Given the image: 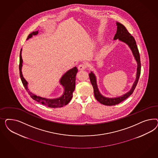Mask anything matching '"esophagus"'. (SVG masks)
<instances>
[{
  "label": "esophagus",
  "instance_id": "obj_1",
  "mask_svg": "<svg viewBox=\"0 0 158 158\" xmlns=\"http://www.w3.org/2000/svg\"><path fill=\"white\" fill-rule=\"evenodd\" d=\"M86 65H85V64H80L79 66H78V69L79 70H85V69H86Z\"/></svg>",
  "mask_w": 158,
  "mask_h": 158
}]
</instances>
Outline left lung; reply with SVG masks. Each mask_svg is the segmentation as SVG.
<instances>
[{"mask_svg": "<svg viewBox=\"0 0 158 158\" xmlns=\"http://www.w3.org/2000/svg\"><path fill=\"white\" fill-rule=\"evenodd\" d=\"M116 25H117V31L115 34L114 39L116 40L118 39L119 40L126 43L129 46V48L132 51L134 58L137 62V75H136V79L134 81V84L129 91H128L127 93L120 97H116V98H108V97H104L99 91L97 85V81H96L95 75L93 73V72H91V73H89V77L90 79L91 85L93 87L94 94L96 100L98 102H100L102 104L108 105V106H112V105H115L119 104L120 102H122L123 101L126 100L127 98H128L133 93L134 89L137 85L140 73H141V62H140L139 53V49L136 44V42L134 39V37L130 34L123 25L117 22Z\"/></svg>", "mask_w": 158, "mask_h": 158, "instance_id": "left-lung-1", "label": "left lung"}]
</instances>
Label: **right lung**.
<instances>
[{"mask_svg":"<svg viewBox=\"0 0 158 158\" xmlns=\"http://www.w3.org/2000/svg\"><path fill=\"white\" fill-rule=\"evenodd\" d=\"M38 34V31L33 32L31 34H29L27 38V40L28 39L32 37V36L36 35ZM21 51L22 48L20 51L19 54V76L21 77L22 83L24 85L25 89L28 91L29 94L31 97L34 100L41 103L42 104L46 105L50 108H60L64 105L68 104L69 101L71 100L72 98V93L74 91L75 88V80H76V75L77 72V67H74L70 70L68 71L63 76L61 77L60 83L64 88V91L62 96L57 98L54 99H49L44 97H42L40 96H36L35 94L29 91L28 89V82L24 78L22 74L21 68L23 66V59L21 57Z\"/></svg>","mask_w":158,"mask_h":158,"instance_id":"right-lung-1","label":"right lung"}]
</instances>
